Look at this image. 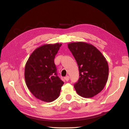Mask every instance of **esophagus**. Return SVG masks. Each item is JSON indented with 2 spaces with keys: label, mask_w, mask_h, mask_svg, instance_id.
Wrapping results in <instances>:
<instances>
[{
  "label": "esophagus",
  "mask_w": 129,
  "mask_h": 129,
  "mask_svg": "<svg viewBox=\"0 0 129 129\" xmlns=\"http://www.w3.org/2000/svg\"><path fill=\"white\" fill-rule=\"evenodd\" d=\"M64 79L65 80V81H69V76H65V77L64 78Z\"/></svg>",
  "instance_id": "esophagus-1"
}]
</instances>
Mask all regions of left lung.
<instances>
[{"instance_id": "8db88e82", "label": "left lung", "mask_w": 129, "mask_h": 129, "mask_svg": "<svg viewBox=\"0 0 129 129\" xmlns=\"http://www.w3.org/2000/svg\"><path fill=\"white\" fill-rule=\"evenodd\" d=\"M68 46L79 67L80 78L74 85L76 92L83 98L94 97L102 91L108 81V61L91 44L73 42Z\"/></svg>"}]
</instances>
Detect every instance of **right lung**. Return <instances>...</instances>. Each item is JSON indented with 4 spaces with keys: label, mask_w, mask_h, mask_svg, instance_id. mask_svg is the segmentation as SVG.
<instances>
[{
    "label": "right lung",
    "mask_w": 129,
    "mask_h": 129,
    "mask_svg": "<svg viewBox=\"0 0 129 129\" xmlns=\"http://www.w3.org/2000/svg\"><path fill=\"white\" fill-rule=\"evenodd\" d=\"M61 43L39 46L31 54L25 67L26 85L35 98L50 103L59 97L63 82L57 76L54 58Z\"/></svg>",
    "instance_id": "1"
}]
</instances>
